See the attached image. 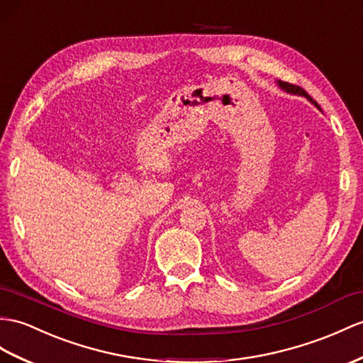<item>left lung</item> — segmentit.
I'll use <instances>...</instances> for the list:
<instances>
[{"label":"left lung","instance_id":"left-lung-1","mask_svg":"<svg viewBox=\"0 0 363 363\" xmlns=\"http://www.w3.org/2000/svg\"><path fill=\"white\" fill-rule=\"evenodd\" d=\"M277 84H279V87H280V89H284L285 92H288V94H293V95H302V96H306V99L309 100V101H311L314 106H317V108H319L320 109V106L319 104H317L313 99H311V96H309L308 94H306V91H303L302 89V87H300V86H296V84H291V83H286V82H280V79H279V82H277Z\"/></svg>","mask_w":363,"mask_h":363}]
</instances>
